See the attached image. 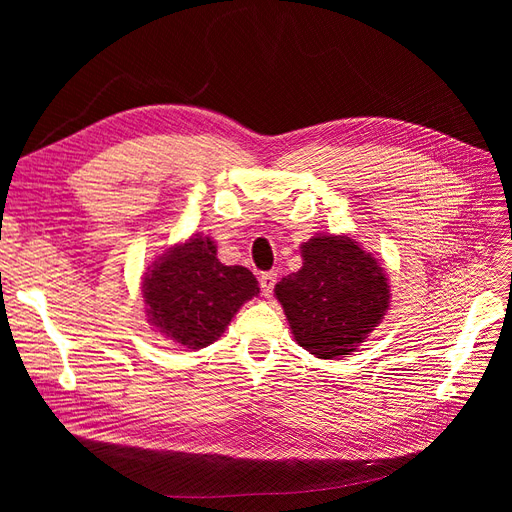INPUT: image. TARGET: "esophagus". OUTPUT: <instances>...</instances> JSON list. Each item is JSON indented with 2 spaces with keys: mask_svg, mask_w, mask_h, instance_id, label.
<instances>
[{
  "mask_svg": "<svg viewBox=\"0 0 512 512\" xmlns=\"http://www.w3.org/2000/svg\"><path fill=\"white\" fill-rule=\"evenodd\" d=\"M275 282H277V273L275 271H265V273L260 275V290H262V294H265V297H271Z\"/></svg>",
  "mask_w": 512,
  "mask_h": 512,
  "instance_id": "34e87169",
  "label": "esophagus"
}]
</instances>
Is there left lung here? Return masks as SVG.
<instances>
[{"label":"left lung","instance_id":"left-lung-1","mask_svg":"<svg viewBox=\"0 0 512 512\" xmlns=\"http://www.w3.org/2000/svg\"><path fill=\"white\" fill-rule=\"evenodd\" d=\"M301 254L303 267L275 286L294 339L318 359L354 352L389 309L382 265L337 235L312 237Z\"/></svg>","mask_w":512,"mask_h":512}]
</instances>
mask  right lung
Returning a JSON list of instances; mask_svg holds the SVG:
<instances>
[{
    "label": "right lung",
    "mask_w": 512,
    "mask_h": 512,
    "mask_svg": "<svg viewBox=\"0 0 512 512\" xmlns=\"http://www.w3.org/2000/svg\"><path fill=\"white\" fill-rule=\"evenodd\" d=\"M258 292L250 269L222 265L211 237L200 235L162 254L143 280L149 322L190 350L222 337L239 307Z\"/></svg>",
    "instance_id": "right-lung-1"
}]
</instances>
